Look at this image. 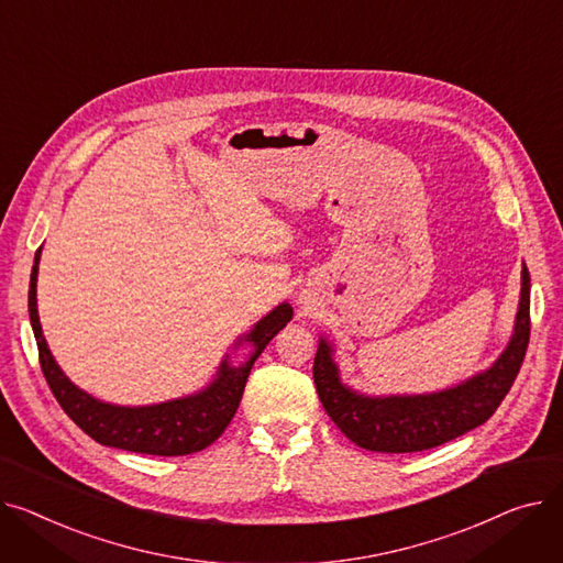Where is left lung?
<instances>
[{"instance_id": "left-lung-1", "label": "left lung", "mask_w": 563, "mask_h": 563, "mask_svg": "<svg viewBox=\"0 0 563 563\" xmlns=\"http://www.w3.org/2000/svg\"><path fill=\"white\" fill-rule=\"evenodd\" d=\"M530 273L522 263L514 334L490 366L434 393L368 395L343 384L334 345L320 336L313 358L318 398L341 432L371 452H420L484 424L509 393L530 343Z\"/></svg>"}]
</instances>
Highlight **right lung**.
<instances>
[{"instance_id":"1","label":"right lung","mask_w":563,"mask_h":563,"mask_svg":"<svg viewBox=\"0 0 563 563\" xmlns=\"http://www.w3.org/2000/svg\"><path fill=\"white\" fill-rule=\"evenodd\" d=\"M41 252L43 247L36 252V258H33L29 282V320L33 327V336H36L38 343L41 368L60 409L90 439L109 448L156 456H181L200 452L211 445L224 432L231 418H234L254 361L275 339V334H279V329H284L286 322H290L292 318V307L288 302L277 305L271 313L263 316L247 334H243L234 343V350L245 343L252 347L247 361L234 366L229 361V354H224L216 377L202 390L145 407L111 405L92 398L90 393L70 382V377L60 371L56 358L52 356V350L43 336L36 300Z\"/></svg>"}]
</instances>
